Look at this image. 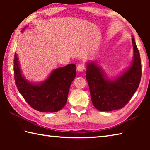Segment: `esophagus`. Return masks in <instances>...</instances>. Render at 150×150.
<instances>
[{
	"instance_id": "esophagus-1",
	"label": "esophagus",
	"mask_w": 150,
	"mask_h": 150,
	"mask_svg": "<svg viewBox=\"0 0 150 150\" xmlns=\"http://www.w3.org/2000/svg\"><path fill=\"white\" fill-rule=\"evenodd\" d=\"M85 65H83V64H79L77 65V70L79 72H82L83 71L85 70Z\"/></svg>"
}]
</instances>
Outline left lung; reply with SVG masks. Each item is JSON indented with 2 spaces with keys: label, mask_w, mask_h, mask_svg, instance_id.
Returning a JSON list of instances; mask_svg holds the SVG:
<instances>
[{
  "label": "left lung",
  "mask_w": 150,
  "mask_h": 150,
  "mask_svg": "<svg viewBox=\"0 0 150 150\" xmlns=\"http://www.w3.org/2000/svg\"><path fill=\"white\" fill-rule=\"evenodd\" d=\"M134 59L130 67L120 77L111 81L94 62L87 63L86 79L91 100L100 111H112L123 108L138 88L142 76L140 55L134 37L132 38Z\"/></svg>",
  "instance_id": "left-lung-1"
}]
</instances>
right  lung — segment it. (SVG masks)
<instances>
[{
    "instance_id": "add662e5",
    "label": "right lung",
    "mask_w": 150,
    "mask_h": 150,
    "mask_svg": "<svg viewBox=\"0 0 150 150\" xmlns=\"http://www.w3.org/2000/svg\"><path fill=\"white\" fill-rule=\"evenodd\" d=\"M14 73L18 90L32 108L40 112H54L63 108L67 103L70 85L76 77V66L69 64L57 68L44 82L33 84L22 77L15 54Z\"/></svg>"
}]
</instances>
